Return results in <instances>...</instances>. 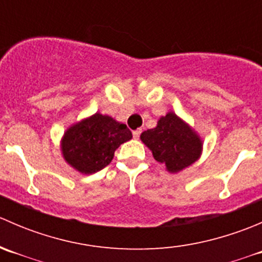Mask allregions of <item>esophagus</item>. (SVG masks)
Masks as SVG:
<instances>
[{"mask_svg":"<svg viewBox=\"0 0 262 262\" xmlns=\"http://www.w3.org/2000/svg\"><path fill=\"white\" fill-rule=\"evenodd\" d=\"M141 133H142V129H137V130H134L133 132L134 139H138L139 136H141Z\"/></svg>","mask_w":262,"mask_h":262,"instance_id":"esophagus-1","label":"esophagus"}]
</instances>
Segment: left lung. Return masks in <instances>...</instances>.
Masks as SVG:
<instances>
[{"mask_svg":"<svg viewBox=\"0 0 262 262\" xmlns=\"http://www.w3.org/2000/svg\"><path fill=\"white\" fill-rule=\"evenodd\" d=\"M141 141L171 173L180 172L202 156L203 141L199 134L173 112L161 116L153 129L143 132Z\"/></svg>","mask_w":262,"mask_h":262,"instance_id":"left-lung-1","label":"left lung"}]
</instances>
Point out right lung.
<instances>
[{
  "instance_id": "1",
  "label": "right lung",
  "mask_w": 262,
  "mask_h": 262,
  "mask_svg": "<svg viewBox=\"0 0 262 262\" xmlns=\"http://www.w3.org/2000/svg\"><path fill=\"white\" fill-rule=\"evenodd\" d=\"M125 124L109 115L95 113L64 132L60 150L66 162L83 175H91L106 167L120 144L132 139Z\"/></svg>"
}]
</instances>
